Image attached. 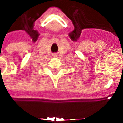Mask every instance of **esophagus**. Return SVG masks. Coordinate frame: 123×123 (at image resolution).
<instances>
[{"instance_id": "34e87169", "label": "esophagus", "mask_w": 123, "mask_h": 123, "mask_svg": "<svg viewBox=\"0 0 123 123\" xmlns=\"http://www.w3.org/2000/svg\"><path fill=\"white\" fill-rule=\"evenodd\" d=\"M55 56H56V54H55Z\"/></svg>"}]
</instances>
